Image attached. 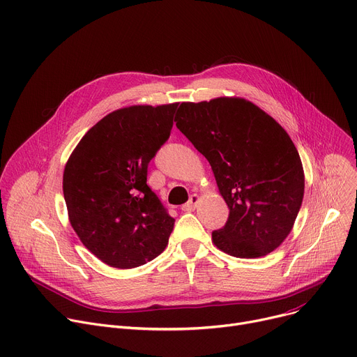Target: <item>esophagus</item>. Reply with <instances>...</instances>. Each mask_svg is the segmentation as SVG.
Here are the masks:
<instances>
[{"instance_id":"obj_1","label":"esophagus","mask_w":357,"mask_h":357,"mask_svg":"<svg viewBox=\"0 0 357 357\" xmlns=\"http://www.w3.org/2000/svg\"><path fill=\"white\" fill-rule=\"evenodd\" d=\"M198 202H199V197L197 194L191 195L189 197V201L185 205H182V211H194L197 208Z\"/></svg>"}]
</instances>
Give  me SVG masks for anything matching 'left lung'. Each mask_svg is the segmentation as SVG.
Instances as JSON below:
<instances>
[{"mask_svg": "<svg viewBox=\"0 0 357 357\" xmlns=\"http://www.w3.org/2000/svg\"><path fill=\"white\" fill-rule=\"evenodd\" d=\"M176 128L209 162L229 215L212 231L221 251L263 257L290 234L304 195L300 155L274 119L240 98L181 103Z\"/></svg>", "mask_w": 357, "mask_h": 357, "instance_id": "left-lung-1", "label": "left lung"}]
</instances>
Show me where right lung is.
<instances>
[{
	"label": "right lung",
	"mask_w": 357,
	"mask_h": 357,
	"mask_svg": "<svg viewBox=\"0 0 357 357\" xmlns=\"http://www.w3.org/2000/svg\"><path fill=\"white\" fill-rule=\"evenodd\" d=\"M178 103L119 109L70 155L63 194L84 247L114 268H135L168 245L175 220L148 186V165L169 139Z\"/></svg>",
	"instance_id": "1"
}]
</instances>
